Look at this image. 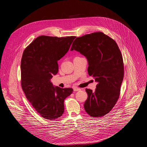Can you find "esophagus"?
Listing matches in <instances>:
<instances>
[{
    "instance_id": "obj_1",
    "label": "esophagus",
    "mask_w": 147,
    "mask_h": 147,
    "mask_svg": "<svg viewBox=\"0 0 147 147\" xmlns=\"http://www.w3.org/2000/svg\"><path fill=\"white\" fill-rule=\"evenodd\" d=\"M73 90H74V91H80V90H81L80 88H77V87H74V88H73Z\"/></svg>"
}]
</instances>
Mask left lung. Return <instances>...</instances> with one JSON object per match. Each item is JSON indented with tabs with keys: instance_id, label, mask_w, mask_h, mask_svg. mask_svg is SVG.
Masks as SVG:
<instances>
[{
	"instance_id": "obj_1",
	"label": "left lung",
	"mask_w": 147,
	"mask_h": 147,
	"mask_svg": "<svg viewBox=\"0 0 147 147\" xmlns=\"http://www.w3.org/2000/svg\"><path fill=\"white\" fill-rule=\"evenodd\" d=\"M84 56L88 63V72L95 78V91H86L88 98L84 104L92 117H99L109 113L115 105L124 77L123 61L116 42L101 32L77 37L70 51Z\"/></svg>"
}]
</instances>
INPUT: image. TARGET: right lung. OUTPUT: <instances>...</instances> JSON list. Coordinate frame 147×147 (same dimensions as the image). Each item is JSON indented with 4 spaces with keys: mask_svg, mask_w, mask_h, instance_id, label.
Returning <instances> with one entry per match:
<instances>
[{
    "mask_svg": "<svg viewBox=\"0 0 147 147\" xmlns=\"http://www.w3.org/2000/svg\"><path fill=\"white\" fill-rule=\"evenodd\" d=\"M76 36H39L24 51L21 61L22 87L27 99L42 117L54 120L64 112V100L72 88L54 87L57 61L68 52Z\"/></svg>",
    "mask_w": 147,
    "mask_h": 147,
    "instance_id": "right-lung-1",
    "label": "right lung"
}]
</instances>
